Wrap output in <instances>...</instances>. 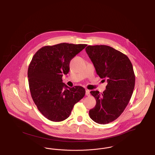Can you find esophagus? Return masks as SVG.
<instances>
[{
  "label": "esophagus",
  "instance_id": "obj_1",
  "mask_svg": "<svg viewBox=\"0 0 155 155\" xmlns=\"http://www.w3.org/2000/svg\"><path fill=\"white\" fill-rule=\"evenodd\" d=\"M85 94H86V95L87 96H90V91H89V90L88 89H86V91H85Z\"/></svg>",
  "mask_w": 155,
  "mask_h": 155
}]
</instances>
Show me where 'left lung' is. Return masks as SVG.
<instances>
[{
  "label": "left lung",
  "instance_id": "8db88e82",
  "mask_svg": "<svg viewBox=\"0 0 155 155\" xmlns=\"http://www.w3.org/2000/svg\"><path fill=\"white\" fill-rule=\"evenodd\" d=\"M85 51L97 74L107 82L102 94L90 92L96 104L89 114L98 124H108L121 114L133 95L135 81L133 65L125 54L109 46H88Z\"/></svg>",
  "mask_w": 155,
  "mask_h": 155
}]
</instances>
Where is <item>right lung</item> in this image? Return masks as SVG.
<instances>
[{
	"label": "right lung",
	"mask_w": 155,
	"mask_h": 155,
	"mask_svg": "<svg viewBox=\"0 0 155 155\" xmlns=\"http://www.w3.org/2000/svg\"><path fill=\"white\" fill-rule=\"evenodd\" d=\"M87 46L67 43L46 46L34 55L28 69L30 92L38 109L48 120H66L74 104L85 96V89L68 87L62 77L69 72L71 60Z\"/></svg>",
	"instance_id": "obj_1"
}]
</instances>
